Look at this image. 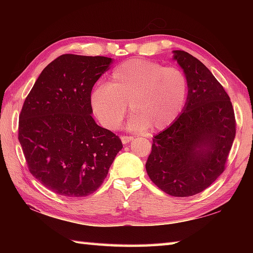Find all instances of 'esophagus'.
<instances>
[{"label": "esophagus", "instance_id": "esophagus-1", "mask_svg": "<svg viewBox=\"0 0 253 253\" xmlns=\"http://www.w3.org/2000/svg\"><path fill=\"white\" fill-rule=\"evenodd\" d=\"M132 138H134L132 136H122V142H123V144H127V143H129Z\"/></svg>", "mask_w": 253, "mask_h": 253}]
</instances>
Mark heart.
Wrapping results in <instances>:
<instances>
[{"instance_id": "1", "label": "heart", "mask_w": 253, "mask_h": 253, "mask_svg": "<svg viewBox=\"0 0 253 253\" xmlns=\"http://www.w3.org/2000/svg\"><path fill=\"white\" fill-rule=\"evenodd\" d=\"M188 80L175 67L144 59H130L111 71L107 84H97L89 95L92 114L102 127L116 130L127 115L132 130H163L185 107Z\"/></svg>"}]
</instances>
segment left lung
<instances>
[{
    "label": "left lung",
    "instance_id": "8db88e82",
    "mask_svg": "<svg viewBox=\"0 0 253 253\" xmlns=\"http://www.w3.org/2000/svg\"><path fill=\"white\" fill-rule=\"evenodd\" d=\"M174 53L188 80L187 101L176 121L154 136L146 170L166 194L186 198L223 173L237 122L230 97L211 71L185 51Z\"/></svg>",
    "mask_w": 253,
    "mask_h": 253
}]
</instances>
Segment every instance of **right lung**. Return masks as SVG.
Segmentation results:
<instances>
[{
  "instance_id": "right-lung-1",
  "label": "right lung",
  "mask_w": 253,
  "mask_h": 253,
  "mask_svg": "<svg viewBox=\"0 0 253 253\" xmlns=\"http://www.w3.org/2000/svg\"><path fill=\"white\" fill-rule=\"evenodd\" d=\"M111 58L62 54L41 72L19 117V142L28 169L54 193L87 196L98 190L123 148L98 126L89 95Z\"/></svg>"
}]
</instances>
